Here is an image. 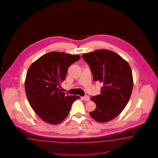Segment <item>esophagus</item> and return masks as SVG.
<instances>
[{
    "mask_svg": "<svg viewBox=\"0 0 158 158\" xmlns=\"http://www.w3.org/2000/svg\"><path fill=\"white\" fill-rule=\"evenodd\" d=\"M83 98L84 100L86 101L90 100V97L89 96H84V97H83Z\"/></svg>",
    "mask_w": 158,
    "mask_h": 158,
    "instance_id": "obj_1",
    "label": "esophagus"
}]
</instances>
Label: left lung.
Returning a JSON list of instances; mask_svg holds the SVG:
<instances>
[{
    "label": "left lung",
    "instance_id": "obj_1",
    "mask_svg": "<svg viewBox=\"0 0 158 158\" xmlns=\"http://www.w3.org/2000/svg\"><path fill=\"white\" fill-rule=\"evenodd\" d=\"M82 57L90 67L94 81L103 85L100 94L91 97L97 107L90 115L97 122H109L119 115L129 100L133 87L131 68L119 54L110 50L85 53Z\"/></svg>",
    "mask_w": 158,
    "mask_h": 158
}]
</instances>
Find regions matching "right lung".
Masks as SVG:
<instances>
[{
	"instance_id": "1",
	"label": "right lung",
	"mask_w": 158,
	"mask_h": 158,
	"mask_svg": "<svg viewBox=\"0 0 158 158\" xmlns=\"http://www.w3.org/2000/svg\"><path fill=\"white\" fill-rule=\"evenodd\" d=\"M81 58L79 55L52 52L44 54L29 68L25 90L29 104L45 122L57 124L69 114L77 96H68L59 89L67 69Z\"/></svg>"
}]
</instances>
